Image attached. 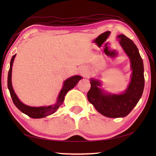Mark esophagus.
<instances>
[{"instance_id": "obj_1", "label": "esophagus", "mask_w": 156, "mask_h": 156, "mask_svg": "<svg viewBox=\"0 0 156 156\" xmlns=\"http://www.w3.org/2000/svg\"><path fill=\"white\" fill-rule=\"evenodd\" d=\"M80 72L82 73V74H85V71H84V70H82V71H80Z\"/></svg>"}]
</instances>
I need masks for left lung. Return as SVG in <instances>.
<instances>
[{
	"instance_id": "obj_1",
	"label": "left lung",
	"mask_w": 156,
	"mask_h": 156,
	"mask_svg": "<svg viewBox=\"0 0 156 156\" xmlns=\"http://www.w3.org/2000/svg\"><path fill=\"white\" fill-rule=\"evenodd\" d=\"M117 39L131 62L132 74L127 88L119 94L106 93L99 88L101 82L91 78V87L87 93L88 101L97 111L110 118L124 117L129 115L141 98L145 84L144 63L137 46L123 34L119 35Z\"/></svg>"
}]
</instances>
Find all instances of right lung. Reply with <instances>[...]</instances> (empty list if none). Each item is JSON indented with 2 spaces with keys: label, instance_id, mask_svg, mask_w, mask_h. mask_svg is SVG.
I'll return each instance as SVG.
<instances>
[{
  "label": "right lung",
  "instance_id": "add662e5",
  "mask_svg": "<svg viewBox=\"0 0 156 156\" xmlns=\"http://www.w3.org/2000/svg\"><path fill=\"white\" fill-rule=\"evenodd\" d=\"M15 55H14L11 58V62H10V68L8 74V81L7 85L8 88L10 92V94L12 98L13 103L15 104L19 110L21 111L23 113L28 115L29 117L34 119H40L45 117L46 116L52 115L53 113L58 110V108L60 107L61 105L63 103L64 101V97L67 92L70 90L71 89L74 88L75 86L77 84L79 80H81L82 77L80 76H74L72 77L68 78L64 82V85L62 90L59 92V96L57 99V102L54 105L48 106V107H34L27 106L25 104H23L22 102L20 101L18 98L17 96L15 93V91L12 88V82H11V76H12V66L14 61Z\"/></svg>",
  "mask_w": 156,
  "mask_h": 156
}]
</instances>
